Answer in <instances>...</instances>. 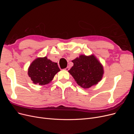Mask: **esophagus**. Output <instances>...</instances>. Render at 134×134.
Wrapping results in <instances>:
<instances>
[{
  "label": "esophagus",
  "instance_id": "esophagus-1",
  "mask_svg": "<svg viewBox=\"0 0 134 134\" xmlns=\"http://www.w3.org/2000/svg\"><path fill=\"white\" fill-rule=\"evenodd\" d=\"M70 67L69 66H68L65 69V70H66V71H68L70 69Z\"/></svg>",
  "mask_w": 134,
  "mask_h": 134
}]
</instances>
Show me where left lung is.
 <instances>
[{
	"instance_id": "left-lung-1",
	"label": "left lung",
	"mask_w": 134,
	"mask_h": 134,
	"mask_svg": "<svg viewBox=\"0 0 134 134\" xmlns=\"http://www.w3.org/2000/svg\"><path fill=\"white\" fill-rule=\"evenodd\" d=\"M72 62L74 65L69 72L80 87L89 88L102 78L103 66L94 55H80Z\"/></svg>"
}]
</instances>
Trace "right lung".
<instances>
[{
  "mask_svg": "<svg viewBox=\"0 0 134 134\" xmlns=\"http://www.w3.org/2000/svg\"><path fill=\"white\" fill-rule=\"evenodd\" d=\"M60 70L56 63L51 62L47 57L39 58L31 63L28 74L34 83L42 86L49 83Z\"/></svg>",
  "mask_w": 134,
  "mask_h": 134,
  "instance_id": "right-lung-1",
  "label": "right lung"
}]
</instances>
